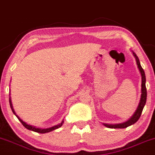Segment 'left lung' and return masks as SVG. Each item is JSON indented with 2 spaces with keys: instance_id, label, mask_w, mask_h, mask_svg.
<instances>
[{
  "instance_id": "obj_1",
  "label": "left lung",
  "mask_w": 155,
  "mask_h": 155,
  "mask_svg": "<svg viewBox=\"0 0 155 155\" xmlns=\"http://www.w3.org/2000/svg\"><path fill=\"white\" fill-rule=\"evenodd\" d=\"M134 56L135 57L136 61H137V64L138 66V68H139V71L141 73V99L140 102H139V105H138V107L136 110L134 114L132 115V117L129 120L126 121V122L123 123V124H103V125L106 127L110 128H127L128 126H131V125H133L135 124L137 121L139 120V118H140L141 113H142V110L143 109V107H144L145 104H146L147 101V88H146V76H145V73L144 71L141 67L140 64V61H139V58L137 55H136L135 53L133 52Z\"/></svg>"
}]
</instances>
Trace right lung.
Masks as SVG:
<instances>
[{"instance_id":"1","label":"right lung","mask_w":155,"mask_h":155,"mask_svg":"<svg viewBox=\"0 0 155 155\" xmlns=\"http://www.w3.org/2000/svg\"><path fill=\"white\" fill-rule=\"evenodd\" d=\"M9 103H10V106H11V108H12L13 113H14V114L16 115V117H17V118L18 119V120L20 121V122L21 123L22 125L25 127L26 128H27L28 130H30V131H35V132H37V133H40V134H45V133H48V132H50L52 131H53V130H55L57 129V128H58L60 127H61L62 126V125L63 124V122L64 121H62L61 122V124H60L58 125H56V126H53V127L51 128H36L35 126H31V125H29L27 124H26L25 122H24L23 120H21V118H19V117L16 114V113H15L14 108H13V106H12V100H11V97L9 98Z\"/></svg>"}]
</instances>
